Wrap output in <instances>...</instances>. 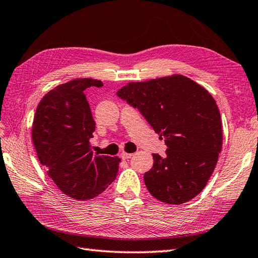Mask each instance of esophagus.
Instances as JSON below:
<instances>
[{"mask_svg": "<svg viewBox=\"0 0 258 258\" xmlns=\"http://www.w3.org/2000/svg\"><path fill=\"white\" fill-rule=\"evenodd\" d=\"M120 157H121V159H122V160H127V159H130L131 157H133V153L121 152V154H120Z\"/></svg>", "mask_w": 258, "mask_h": 258, "instance_id": "esophagus-1", "label": "esophagus"}]
</instances>
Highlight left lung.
Here are the masks:
<instances>
[{"instance_id": "obj_1", "label": "left lung", "mask_w": 258, "mask_h": 258, "mask_svg": "<svg viewBox=\"0 0 258 258\" xmlns=\"http://www.w3.org/2000/svg\"><path fill=\"white\" fill-rule=\"evenodd\" d=\"M117 95L138 108L168 147L164 158L152 154L153 167L144 176L148 191L167 204L196 198L222 150L221 114L212 95L183 75L131 82Z\"/></svg>"}]
</instances>
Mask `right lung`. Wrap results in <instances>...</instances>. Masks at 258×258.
<instances>
[{
	"label": "right lung",
	"mask_w": 258,
	"mask_h": 258,
	"mask_svg": "<svg viewBox=\"0 0 258 258\" xmlns=\"http://www.w3.org/2000/svg\"><path fill=\"white\" fill-rule=\"evenodd\" d=\"M100 87L93 78H77L57 86L36 108L32 139L38 160L59 190L84 201L104 192L116 179L120 159L91 151L95 121L85 89Z\"/></svg>",
	"instance_id": "1"
}]
</instances>
